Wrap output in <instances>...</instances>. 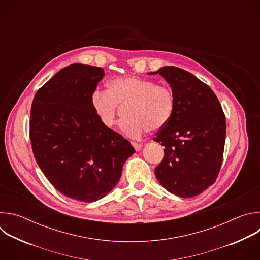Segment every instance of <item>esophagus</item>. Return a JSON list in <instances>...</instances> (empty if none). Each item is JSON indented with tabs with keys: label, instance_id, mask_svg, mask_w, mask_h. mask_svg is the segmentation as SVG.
I'll list each match as a JSON object with an SVG mask.
<instances>
[{
	"label": "esophagus",
	"instance_id": "obj_1",
	"mask_svg": "<svg viewBox=\"0 0 260 260\" xmlns=\"http://www.w3.org/2000/svg\"><path fill=\"white\" fill-rule=\"evenodd\" d=\"M132 145H133V147L135 148V150H136V151H140V150L142 149V147H143V145H142V144H140V143H136V142H132Z\"/></svg>",
	"mask_w": 260,
	"mask_h": 260
}]
</instances>
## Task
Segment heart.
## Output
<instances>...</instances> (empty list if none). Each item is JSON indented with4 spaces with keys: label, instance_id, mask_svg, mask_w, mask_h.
<instances>
[{
    "label": "heart",
    "instance_id": "b5f03b06",
    "mask_svg": "<svg viewBox=\"0 0 260 260\" xmlns=\"http://www.w3.org/2000/svg\"><path fill=\"white\" fill-rule=\"evenodd\" d=\"M90 103L96 117L107 128L115 124L119 107L125 106L126 117L119 127L122 134L133 139L141 138L149 129L165 127L175 110V95L170 87L134 76L110 80L108 90L95 89Z\"/></svg>",
    "mask_w": 260,
    "mask_h": 260
}]
</instances>
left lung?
Instances as JSON below:
<instances>
[{"instance_id":"8db88e82","label":"left lung","mask_w":260,"mask_h":260,"mask_svg":"<svg viewBox=\"0 0 260 260\" xmlns=\"http://www.w3.org/2000/svg\"><path fill=\"white\" fill-rule=\"evenodd\" d=\"M148 74H159L175 95L173 116L154 138L165 146L155 176L169 192L193 198L216 181L220 171L226 134L224 113L213 90L191 73L166 66Z\"/></svg>"}]
</instances>
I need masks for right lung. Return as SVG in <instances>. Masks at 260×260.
I'll list each match as a JSON object with an SVG mask.
<instances>
[{"mask_svg":"<svg viewBox=\"0 0 260 260\" xmlns=\"http://www.w3.org/2000/svg\"><path fill=\"white\" fill-rule=\"evenodd\" d=\"M103 68L73 63L37 91L29 138L37 164L63 196L84 203L106 197L119 181L134 147L105 127L91 107Z\"/></svg>","mask_w":260,"mask_h":260,"instance_id":"obj_1","label":"right lung"}]
</instances>
